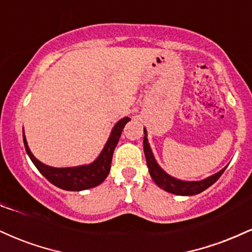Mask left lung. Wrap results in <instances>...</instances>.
<instances>
[{"label":"left lung","instance_id":"obj_1","mask_svg":"<svg viewBox=\"0 0 252 252\" xmlns=\"http://www.w3.org/2000/svg\"><path fill=\"white\" fill-rule=\"evenodd\" d=\"M144 133V152L148 170H150V174L152 179H153V181L157 183V186L162 188L163 190L172 192V194L175 195H182V196H190V195L200 194L201 191L206 190L207 188H209L210 186L214 185L226 168V167H224V168L220 170L219 173L214 174V175L209 176V178L204 180H201V181H182V180L173 178V176L168 175V174L164 172L159 164H158L153 153H152L150 144H148L147 131H146L145 128Z\"/></svg>","mask_w":252,"mask_h":252}]
</instances>
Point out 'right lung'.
<instances>
[{"label": "right lung", "instance_id": "obj_1", "mask_svg": "<svg viewBox=\"0 0 252 252\" xmlns=\"http://www.w3.org/2000/svg\"><path fill=\"white\" fill-rule=\"evenodd\" d=\"M129 120L131 119L128 117H125L118 121L116 125H114L113 129H112L110 138H108L105 147L102 148L101 153L99 154L97 159L90 164L67 167V168H56V167L46 166V164L40 162L39 160H37L33 157V154L31 153L23 129L24 147H26L28 155H29L32 163L36 166V168L39 170V173L49 182L55 185L56 187L71 191L85 190V189L97 187V186L100 185L107 178L111 169V162L114 148H116L118 141H119L123 128Z\"/></svg>", "mask_w": 252, "mask_h": 252}]
</instances>
